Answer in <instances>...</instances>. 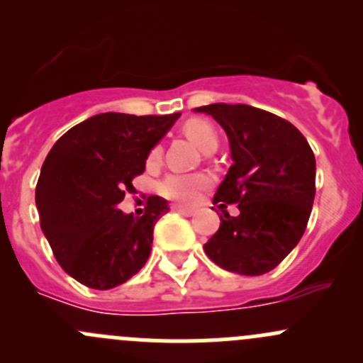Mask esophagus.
<instances>
[{
    "label": "esophagus",
    "mask_w": 363,
    "mask_h": 363,
    "mask_svg": "<svg viewBox=\"0 0 363 363\" xmlns=\"http://www.w3.org/2000/svg\"><path fill=\"white\" fill-rule=\"evenodd\" d=\"M172 211L174 212H179V214L186 216V218H189V216L195 214V208H189V207H182V205H172Z\"/></svg>",
    "instance_id": "esophagus-1"
}]
</instances>
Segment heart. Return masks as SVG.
I'll list each match as a JSON object with an SVG mask.
<instances>
[{"label": "heart", "instance_id": "b5f03b06", "mask_svg": "<svg viewBox=\"0 0 363 363\" xmlns=\"http://www.w3.org/2000/svg\"><path fill=\"white\" fill-rule=\"evenodd\" d=\"M184 133L205 152H212L218 145V135H216L214 128L205 121H188L184 124ZM161 156H163V145H155L147 156V164H151V167L158 164ZM212 182H214V179L207 172H193V174L172 172L160 182L158 191L161 196L172 200V202L195 203L205 189L211 188Z\"/></svg>", "mask_w": 363, "mask_h": 363}]
</instances>
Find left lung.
<instances>
[{
    "instance_id": "left-lung-1",
    "label": "left lung",
    "mask_w": 363,
    "mask_h": 363,
    "mask_svg": "<svg viewBox=\"0 0 363 363\" xmlns=\"http://www.w3.org/2000/svg\"><path fill=\"white\" fill-rule=\"evenodd\" d=\"M226 131L233 164L214 203L223 212L205 255L228 272L262 276L276 269L302 239L316 193V160L306 137L283 117L251 105L212 104L195 108Z\"/></svg>"
}]
</instances>
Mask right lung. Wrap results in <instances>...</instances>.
I'll return each instance as SVG.
<instances>
[{
    "mask_svg": "<svg viewBox=\"0 0 363 363\" xmlns=\"http://www.w3.org/2000/svg\"><path fill=\"white\" fill-rule=\"evenodd\" d=\"M179 116L98 113L68 130L47 155L36 182L40 226L57 263L84 286L111 290L147 262L167 200L149 196L140 218L117 205Z\"/></svg>",
    "mask_w": 363,
    "mask_h": 363,
    "instance_id": "obj_1",
    "label": "right lung"
}]
</instances>
